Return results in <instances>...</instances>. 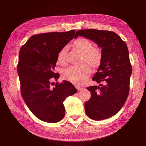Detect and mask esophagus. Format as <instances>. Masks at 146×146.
<instances>
[{
	"label": "esophagus",
	"mask_w": 146,
	"mask_h": 146,
	"mask_svg": "<svg viewBox=\"0 0 146 146\" xmlns=\"http://www.w3.org/2000/svg\"><path fill=\"white\" fill-rule=\"evenodd\" d=\"M76 89L78 90L79 92L82 91V90H83V88H82V87H80V86H76Z\"/></svg>",
	"instance_id": "1"
}]
</instances>
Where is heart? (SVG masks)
<instances>
[{"instance_id": "heart-1", "label": "heart", "mask_w": 146, "mask_h": 146, "mask_svg": "<svg viewBox=\"0 0 146 146\" xmlns=\"http://www.w3.org/2000/svg\"><path fill=\"white\" fill-rule=\"evenodd\" d=\"M74 47L82 52L81 60H84L92 66L100 63L102 59V51L99 47H92V42L86 38H80L73 42ZM67 47L64 46L58 53L57 61L61 64L66 61ZM91 73L89 66L83 63L79 65L70 66L63 69L61 75L63 79L76 85H81L85 82Z\"/></svg>"}]
</instances>
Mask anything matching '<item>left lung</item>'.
I'll use <instances>...</instances> for the list:
<instances>
[{"mask_svg":"<svg viewBox=\"0 0 146 146\" xmlns=\"http://www.w3.org/2000/svg\"><path fill=\"white\" fill-rule=\"evenodd\" d=\"M78 36L88 38L102 48L101 64L92 80L105 85L87 88L91 98L85 102V109L91 119H107L119 111L128 96L132 67L127 44L110 31L79 30L74 38Z\"/></svg>","mask_w":146,"mask_h":146,"instance_id":"left-lung-1","label":"left lung"}]
</instances>
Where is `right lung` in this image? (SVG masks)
Here are the masks:
<instances>
[{
    "label": "right lung",
    "instance_id": "right-lung-1",
    "mask_svg": "<svg viewBox=\"0 0 146 146\" xmlns=\"http://www.w3.org/2000/svg\"><path fill=\"white\" fill-rule=\"evenodd\" d=\"M76 31L33 35L19 53L17 71L22 96L30 111L41 121L56 123L63 118V102L78 92L66 80L58 83L55 73L60 50L74 37ZM54 86V87H52Z\"/></svg>",
    "mask_w": 146,
    "mask_h": 146
}]
</instances>
